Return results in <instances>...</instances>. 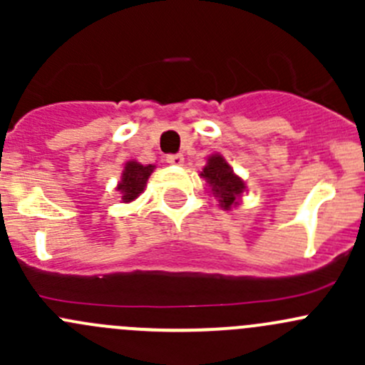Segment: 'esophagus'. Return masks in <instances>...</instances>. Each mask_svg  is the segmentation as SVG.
I'll use <instances>...</instances> for the list:
<instances>
[{"instance_id":"1","label":"esophagus","mask_w":365,"mask_h":365,"mask_svg":"<svg viewBox=\"0 0 365 365\" xmlns=\"http://www.w3.org/2000/svg\"><path fill=\"white\" fill-rule=\"evenodd\" d=\"M165 162L171 165H182L183 164V155L182 153H175V155H168L165 157Z\"/></svg>"}]
</instances>
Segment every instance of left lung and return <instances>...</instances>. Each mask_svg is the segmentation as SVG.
I'll list each match as a JSON object with an SVG mask.
<instances>
[{"label": "left lung", "mask_w": 365, "mask_h": 365, "mask_svg": "<svg viewBox=\"0 0 365 365\" xmlns=\"http://www.w3.org/2000/svg\"><path fill=\"white\" fill-rule=\"evenodd\" d=\"M201 176L210 183L212 192L219 197L220 208L224 210H230L231 206L237 205V197L245 189L244 182L231 171L230 164L220 155L210 157Z\"/></svg>", "instance_id": "1"}]
</instances>
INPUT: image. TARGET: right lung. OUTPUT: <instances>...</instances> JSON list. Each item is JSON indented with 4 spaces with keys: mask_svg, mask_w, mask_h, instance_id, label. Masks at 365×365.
<instances>
[{
    "mask_svg": "<svg viewBox=\"0 0 365 365\" xmlns=\"http://www.w3.org/2000/svg\"><path fill=\"white\" fill-rule=\"evenodd\" d=\"M152 171H153L152 164L141 165L134 160L127 162L123 175H121V182L118 183L116 187V189L121 192V200H123L125 203L135 200V197L145 190L146 180H148V176L152 175Z\"/></svg>",
    "mask_w": 365,
    "mask_h": 365,
    "instance_id": "add662e5",
    "label": "right lung"
}]
</instances>
